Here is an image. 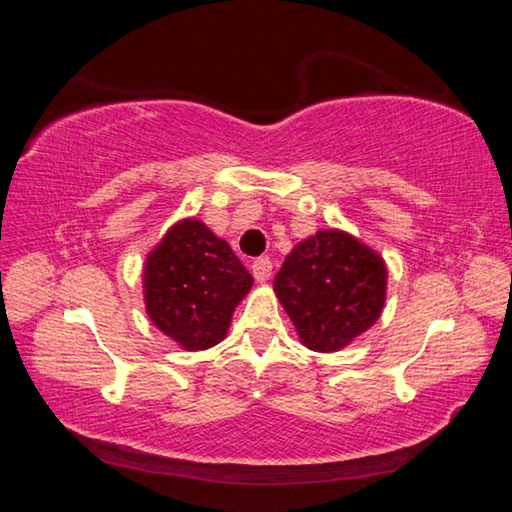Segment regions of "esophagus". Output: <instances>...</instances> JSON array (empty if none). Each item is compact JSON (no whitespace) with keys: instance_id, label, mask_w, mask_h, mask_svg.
<instances>
[{"instance_id":"obj_1","label":"esophagus","mask_w":512,"mask_h":512,"mask_svg":"<svg viewBox=\"0 0 512 512\" xmlns=\"http://www.w3.org/2000/svg\"><path fill=\"white\" fill-rule=\"evenodd\" d=\"M253 277L257 282H266L268 277H271V271H273V264H271V259L268 257H259V259H255L253 262Z\"/></svg>"}]
</instances>
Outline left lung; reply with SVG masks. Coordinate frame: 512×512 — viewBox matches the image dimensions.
Instances as JSON below:
<instances>
[{
  "instance_id": "obj_1",
  "label": "left lung",
  "mask_w": 512,
  "mask_h": 512,
  "mask_svg": "<svg viewBox=\"0 0 512 512\" xmlns=\"http://www.w3.org/2000/svg\"><path fill=\"white\" fill-rule=\"evenodd\" d=\"M386 262L343 230H318L291 250L273 289L302 345L336 352L377 323L386 302Z\"/></svg>"
}]
</instances>
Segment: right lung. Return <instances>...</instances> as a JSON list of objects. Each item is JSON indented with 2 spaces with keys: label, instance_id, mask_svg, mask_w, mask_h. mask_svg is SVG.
Wrapping results in <instances>:
<instances>
[{
  "label": "right lung",
  "instance_id": "right-lung-1",
  "mask_svg": "<svg viewBox=\"0 0 512 512\" xmlns=\"http://www.w3.org/2000/svg\"><path fill=\"white\" fill-rule=\"evenodd\" d=\"M253 287V275L198 219L171 225L144 262V302L153 325L189 352L228 334L232 311Z\"/></svg>",
  "mask_w": 512,
  "mask_h": 512
}]
</instances>
